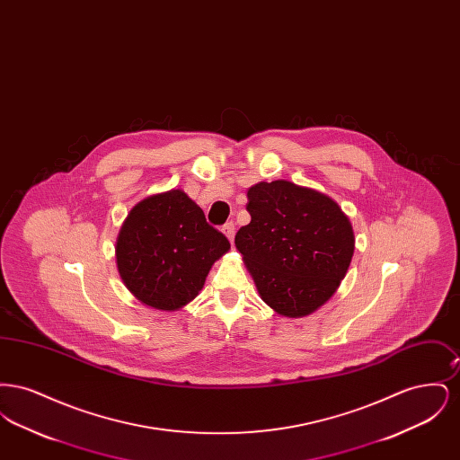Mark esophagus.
Listing matches in <instances>:
<instances>
[{
  "mask_svg": "<svg viewBox=\"0 0 460 460\" xmlns=\"http://www.w3.org/2000/svg\"><path fill=\"white\" fill-rule=\"evenodd\" d=\"M234 222H226L224 224V227H222V233L227 236V240L231 241L233 243V240H234Z\"/></svg>",
  "mask_w": 460,
  "mask_h": 460,
  "instance_id": "esophagus-1",
  "label": "esophagus"
}]
</instances>
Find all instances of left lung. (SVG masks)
<instances>
[{
	"label": "left lung",
	"instance_id": "8db88e82",
	"mask_svg": "<svg viewBox=\"0 0 460 460\" xmlns=\"http://www.w3.org/2000/svg\"><path fill=\"white\" fill-rule=\"evenodd\" d=\"M250 224L236 248L261 298L279 315L305 317L334 295L350 267L355 236L340 205L285 179L248 190Z\"/></svg>",
	"mask_w": 460,
	"mask_h": 460
}]
</instances>
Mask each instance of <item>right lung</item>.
Wrapping results in <instances>:
<instances>
[{"instance_id": "add662e5", "label": "right lung", "mask_w": 460, "mask_h": 460, "mask_svg": "<svg viewBox=\"0 0 460 460\" xmlns=\"http://www.w3.org/2000/svg\"><path fill=\"white\" fill-rule=\"evenodd\" d=\"M231 248L182 190L141 199L124 220L115 257L119 274L145 305L174 312L205 285L216 261Z\"/></svg>"}]
</instances>
